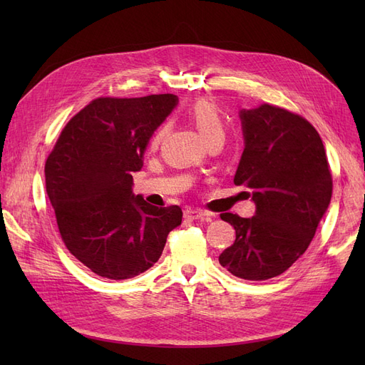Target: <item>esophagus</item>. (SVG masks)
I'll return each instance as SVG.
<instances>
[{"mask_svg":"<svg viewBox=\"0 0 365 365\" xmlns=\"http://www.w3.org/2000/svg\"><path fill=\"white\" fill-rule=\"evenodd\" d=\"M204 216H208V213L202 212V210H200V208H185L184 210V217L189 220H195V219H200Z\"/></svg>","mask_w":365,"mask_h":365,"instance_id":"1","label":"esophagus"}]
</instances>
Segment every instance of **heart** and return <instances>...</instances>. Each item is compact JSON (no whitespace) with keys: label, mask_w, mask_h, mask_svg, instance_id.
Here are the masks:
<instances>
[{"label":"heart","mask_w":365,"mask_h":365,"mask_svg":"<svg viewBox=\"0 0 365 365\" xmlns=\"http://www.w3.org/2000/svg\"><path fill=\"white\" fill-rule=\"evenodd\" d=\"M189 118L192 123L196 126V129L201 132V135L207 143L213 141L216 138H224L225 134V126L222 115H220L217 106L207 101V98H200L196 101L190 109H189ZM165 132H168V126H161L155 134H153L150 140V148H158L163 138L165 137Z\"/></svg>","instance_id":"1"}]
</instances>
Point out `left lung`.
<instances>
[{
	"mask_svg": "<svg viewBox=\"0 0 365 365\" xmlns=\"http://www.w3.org/2000/svg\"><path fill=\"white\" fill-rule=\"evenodd\" d=\"M245 149L236 185L251 190L256 215L220 217L236 230L219 263L245 280H268L300 259L332 197V173L323 141L306 118L263 103L242 109Z\"/></svg>",
	"mask_w": 365,
	"mask_h": 365,
	"instance_id": "8db88e82",
	"label": "left lung"
}]
</instances>
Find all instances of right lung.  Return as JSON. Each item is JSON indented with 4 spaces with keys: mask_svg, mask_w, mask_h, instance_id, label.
Segmentation results:
<instances>
[{
    "mask_svg": "<svg viewBox=\"0 0 365 365\" xmlns=\"http://www.w3.org/2000/svg\"><path fill=\"white\" fill-rule=\"evenodd\" d=\"M178 103L173 94L98 97L77 113L46 161V187L61 237L94 274L125 280L158 262L178 205L132 193L149 138Z\"/></svg>",
    "mask_w": 365,
    "mask_h": 365,
    "instance_id": "1",
    "label": "right lung"
}]
</instances>
